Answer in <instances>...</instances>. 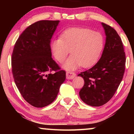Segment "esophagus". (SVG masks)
<instances>
[{
    "label": "esophagus",
    "instance_id": "obj_1",
    "mask_svg": "<svg viewBox=\"0 0 134 134\" xmlns=\"http://www.w3.org/2000/svg\"><path fill=\"white\" fill-rule=\"evenodd\" d=\"M76 76V73L74 72L69 71V72H66V79H74Z\"/></svg>",
    "mask_w": 134,
    "mask_h": 134
}]
</instances>
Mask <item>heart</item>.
<instances>
[{
	"label": "heart",
	"mask_w": 134,
	"mask_h": 134,
	"mask_svg": "<svg viewBox=\"0 0 134 134\" xmlns=\"http://www.w3.org/2000/svg\"><path fill=\"white\" fill-rule=\"evenodd\" d=\"M105 39L100 32L86 28H70L63 31L60 37L51 41L54 58L60 63L72 54L64 64L67 70H74L82 65L88 68L99 59L104 49Z\"/></svg>",
	"instance_id": "heart-1"
}]
</instances>
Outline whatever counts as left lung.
Instances as JSON below:
<instances>
[{"label": "left lung", "mask_w": 134, "mask_h": 134, "mask_svg": "<svg viewBox=\"0 0 134 134\" xmlns=\"http://www.w3.org/2000/svg\"><path fill=\"white\" fill-rule=\"evenodd\" d=\"M106 35V42L101 58L94 66L80 72L84 79L79 91L85 104L99 107L111 99L118 89L125 71L126 55L121 39L116 31L102 23Z\"/></svg>", "instance_id": "obj_1"}]
</instances>
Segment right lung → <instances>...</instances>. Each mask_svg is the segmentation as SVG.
Here are the masks:
<instances>
[{
    "instance_id": "right-lung-1",
    "label": "right lung",
    "mask_w": 134,
    "mask_h": 134,
    "mask_svg": "<svg viewBox=\"0 0 134 134\" xmlns=\"http://www.w3.org/2000/svg\"><path fill=\"white\" fill-rule=\"evenodd\" d=\"M58 23L42 20L31 24L18 38L12 53L16 87L23 98L35 107L52 103L66 79L65 71L51 57V40Z\"/></svg>"
}]
</instances>
